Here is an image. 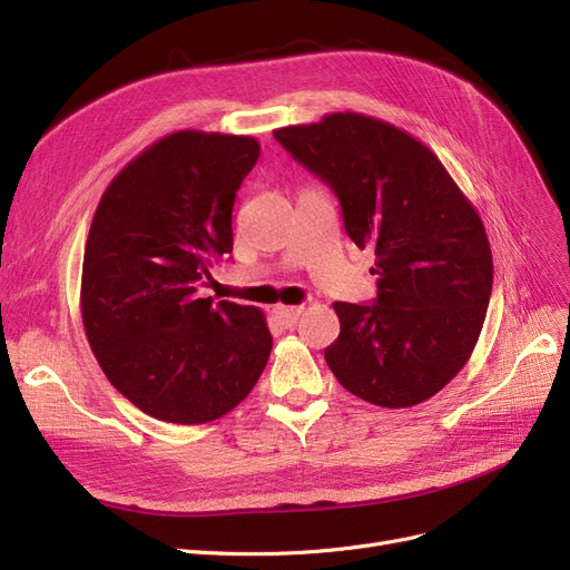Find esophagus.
<instances>
[{"label":"esophagus","mask_w":570,"mask_h":570,"mask_svg":"<svg viewBox=\"0 0 570 570\" xmlns=\"http://www.w3.org/2000/svg\"><path fill=\"white\" fill-rule=\"evenodd\" d=\"M301 312H303V307H284V305H279V307H274V309H272L274 320H277L284 328L296 326V322H298V317H301Z\"/></svg>","instance_id":"1"}]
</instances>
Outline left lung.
<instances>
[{
	"label": "left lung",
	"instance_id": "1",
	"mask_svg": "<svg viewBox=\"0 0 570 570\" xmlns=\"http://www.w3.org/2000/svg\"><path fill=\"white\" fill-rule=\"evenodd\" d=\"M274 138L333 189L350 239L377 258V298L333 303L328 368L368 404H423L468 364L487 320L493 256L476 208L428 145L383 119L333 112Z\"/></svg>",
	"mask_w": 570,
	"mask_h": 570
}]
</instances>
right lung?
<instances>
[{
	"label": "right lung",
	"mask_w": 570,
	"mask_h": 570,
	"mask_svg": "<svg viewBox=\"0 0 570 570\" xmlns=\"http://www.w3.org/2000/svg\"><path fill=\"white\" fill-rule=\"evenodd\" d=\"M261 157L250 136L176 131L105 189L81 267V322L108 381L142 413L202 425L248 396L269 360L258 307L199 298L232 253V206Z\"/></svg>",
	"instance_id": "right-lung-1"
}]
</instances>
